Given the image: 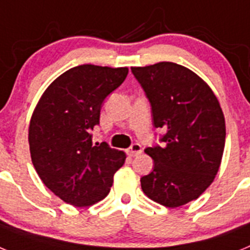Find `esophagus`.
Masks as SVG:
<instances>
[{
    "label": "esophagus",
    "mask_w": 250,
    "mask_h": 250,
    "mask_svg": "<svg viewBox=\"0 0 250 250\" xmlns=\"http://www.w3.org/2000/svg\"><path fill=\"white\" fill-rule=\"evenodd\" d=\"M126 152H127V155L136 156L138 154H140L141 152V145L138 144V143H135V144H132L131 146L126 150Z\"/></svg>",
    "instance_id": "obj_1"
}]
</instances>
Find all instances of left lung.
I'll return each mask as SVG.
<instances>
[{
  "label": "left lung",
  "mask_w": 250,
  "mask_h": 250,
  "mask_svg": "<svg viewBox=\"0 0 250 250\" xmlns=\"http://www.w3.org/2000/svg\"><path fill=\"white\" fill-rule=\"evenodd\" d=\"M151 104L165 145L146 147L154 169L140 179L145 195L167 208L198 199L214 182L225 145V119L210 86L174 62L131 67Z\"/></svg>",
  "instance_id": "obj_1"
}]
</instances>
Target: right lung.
<instances>
[{
    "mask_svg": "<svg viewBox=\"0 0 250 250\" xmlns=\"http://www.w3.org/2000/svg\"><path fill=\"white\" fill-rule=\"evenodd\" d=\"M127 67L86 63L60 75L41 95L28 127L31 160L43 184L74 207H90L110 191L126 155L106 143L92 145L103 101Z\"/></svg>",
    "mask_w": 250,
    "mask_h": 250,
    "instance_id": "obj_1",
    "label": "right lung"
}]
</instances>
